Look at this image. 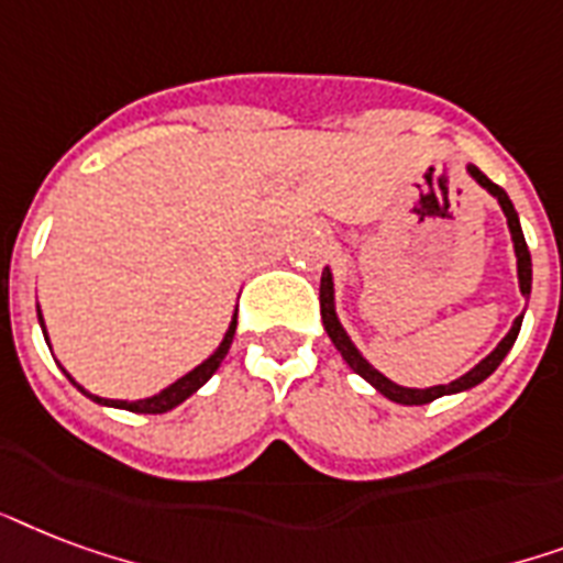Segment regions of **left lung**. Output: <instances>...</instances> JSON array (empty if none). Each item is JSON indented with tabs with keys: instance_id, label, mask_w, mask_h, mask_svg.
<instances>
[{
	"instance_id": "obj_1",
	"label": "left lung",
	"mask_w": 563,
	"mask_h": 563,
	"mask_svg": "<svg viewBox=\"0 0 563 563\" xmlns=\"http://www.w3.org/2000/svg\"><path fill=\"white\" fill-rule=\"evenodd\" d=\"M470 178H476L478 185L485 187L487 194L494 196L496 202H499V208H503L505 220H508V229H511V241H514V255H517V278H520V294L529 296L531 294V255H529V246H526V238H522V229H520V217H517V211H514L511 199H508V194H505L503 187L494 185L490 178L482 173L478 167H473L470 164L467 167ZM320 313H322V325H325V331H329L331 343L338 346V352L343 355V361L350 364L355 373H358L361 378H367L369 385L376 387L378 394L387 396L390 402H399V405H426V402H434V399H440V396H449V394H464V390H470V387L482 385L490 373H494L499 364H503V358L511 352L514 341H517V334H520V325H522V311L517 320H514L511 331L505 334L503 341H499V346H496L487 358H482L476 364V367L470 369V373H464L461 378H455V382H449V385H434V387H402L396 385V382H390V378L385 376V373H378L373 364H369L364 355L358 352V346L352 343V338L346 334V329L341 325V320H338V311H334V278H331V269L325 267L322 269V278H320Z\"/></svg>"
}]
</instances>
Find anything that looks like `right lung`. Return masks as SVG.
<instances>
[{
    "label": "right lung",
    "instance_id": "1",
    "mask_svg": "<svg viewBox=\"0 0 563 563\" xmlns=\"http://www.w3.org/2000/svg\"><path fill=\"white\" fill-rule=\"evenodd\" d=\"M37 320H41L43 338H46V343H49V334H46V325H43L41 308H37ZM234 329H238V308H234V317H232V322H229V331L222 334L220 346H217V350H213L211 355H208V358H205L202 364H199V367H194V369H190V373H185V376H181V378H176L173 385L164 387L161 394L146 396V399H134V402H129V399H102V396L87 394L85 387L78 385L76 378L69 376L67 369H64V376H67L69 382H73V385H76L78 390H81V394L87 396V399H93V402H99V405H108V408H123V411H132V413H167V411H173L176 405L185 402L187 396H194L196 390H199V387H202L205 382H208V378H211L213 373L220 369L222 358H225V352H229V346H232Z\"/></svg>",
    "mask_w": 563,
    "mask_h": 563
}]
</instances>
